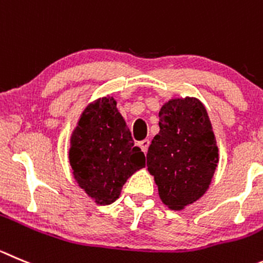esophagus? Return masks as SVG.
Listing matches in <instances>:
<instances>
[{
  "label": "esophagus",
  "mask_w": 263,
  "mask_h": 263,
  "mask_svg": "<svg viewBox=\"0 0 263 263\" xmlns=\"http://www.w3.org/2000/svg\"><path fill=\"white\" fill-rule=\"evenodd\" d=\"M149 144H151V141H149V140H143V141H140L139 143V146L141 148V151H143L144 153H146V152H148V148H149Z\"/></svg>",
  "instance_id": "obj_1"
}]
</instances>
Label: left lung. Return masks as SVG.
Masks as SVG:
<instances>
[{
  "instance_id": "1",
  "label": "left lung",
  "mask_w": 263,
  "mask_h": 263,
  "mask_svg": "<svg viewBox=\"0 0 263 263\" xmlns=\"http://www.w3.org/2000/svg\"><path fill=\"white\" fill-rule=\"evenodd\" d=\"M158 124L146 166L158 185L162 202L181 210L209 188L219 161L217 141L205 106L195 97L166 102Z\"/></svg>"
}]
</instances>
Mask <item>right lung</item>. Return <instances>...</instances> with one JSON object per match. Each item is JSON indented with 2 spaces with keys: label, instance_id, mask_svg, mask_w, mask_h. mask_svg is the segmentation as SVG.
Wrapping results in <instances>:
<instances>
[{
  "label": "right lung",
  "instance_id": "obj_1",
  "mask_svg": "<svg viewBox=\"0 0 263 263\" xmlns=\"http://www.w3.org/2000/svg\"><path fill=\"white\" fill-rule=\"evenodd\" d=\"M70 144L73 178L100 205L114 202L127 179L145 167V156L134 146L131 132L112 97L98 98L85 107Z\"/></svg>",
  "mask_w": 263,
  "mask_h": 263
}]
</instances>
